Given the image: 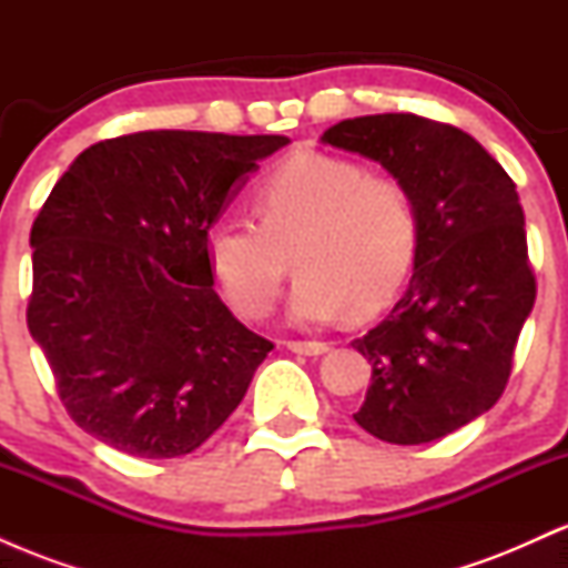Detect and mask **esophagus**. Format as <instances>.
<instances>
[{"label":"esophagus","mask_w":568,"mask_h":568,"mask_svg":"<svg viewBox=\"0 0 568 568\" xmlns=\"http://www.w3.org/2000/svg\"><path fill=\"white\" fill-rule=\"evenodd\" d=\"M285 347L296 355H325L331 349L328 342H285Z\"/></svg>","instance_id":"esophagus-1"}]
</instances>
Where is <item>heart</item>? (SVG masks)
<instances>
[{"label":"heart","instance_id":"b5f03b06","mask_svg":"<svg viewBox=\"0 0 568 568\" xmlns=\"http://www.w3.org/2000/svg\"><path fill=\"white\" fill-rule=\"evenodd\" d=\"M251 200L258 224L226 219L205 237L211 272L247 321L272 312L288 258L298 270L288 315L298 325L328 323L347 306L355 317H371L406 283L419 216L395 175L302 152L266 173Z\"/></svg>","mask_w":568,"mask_h":568}]
</instances>
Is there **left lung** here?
<instances>
[{
    "label": "left lung",
    "mask_w": 568,
    "mask_h": 568,
    "mask_svg": "<svg viewBox=\"0 0 568 568\" xmlns=\"http://www.w3.org/2000/svg\"><path fill=\"white\" fill-rule=\"evenodd\" d=\"M321 141L379 162L408 186L419 216L406 293L352 342L371 363L366 400L352 416L397 446L438 440L505 393L537 298L518 192L473 135L427 116H355Z\"/></svg>",
    "instance_id": "left-lung-1"
}]
</instances>
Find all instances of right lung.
I'll use <instances>...</instances> for the list:
<instances>
[{
    "label": "right lung",
    "instance_id": "right-lung-1",
    "mask_svg": "<svg viewBox=\"0 0 568 568\" xmlns=\"http://www.w3.org/2000/svg\"><path fill=\"white\" fill-rule=\"evenodd\" d=\"M285 135L146 130L98 141L31 226L26 323L71 419L173 459L230 419L275 347L213 291L205 237Z\"/></svg>",
    "mask_w": 568,
    "mask_h": 568
}]
</instances>
